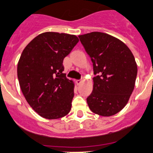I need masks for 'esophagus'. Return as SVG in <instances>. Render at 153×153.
Listing matches in <instances>:
<instances>
[{
	"label": "esophagus",
	"instance_id": "esophagus-1",
	"mask_svg": "<svg viewBox=\"0 0 153 153\" xmlns=\"http://www.w3.org/2000/svg\"><path fill=\"white\" fill-rule=\"evenodd\" d=\"M83 81V79H76V83L77 84V85H80L81 82H82Z\"/></svg>",
	"mask_w": 153,
	"mask_h": 153
}]
</instances>
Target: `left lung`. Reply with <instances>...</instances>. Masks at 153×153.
Returning a JSON list of instances; mask_svg holds the SVG:
<instances>
[{
  "mask_svg": "<svg viewBox=\"0 0 153 153\" xmlns=\"http://www.w3.org/2000/svg\"><path fill=\"white\" fill-rule=\"evenodd\" d=\"M93 64V89L86 99L89 108L99 115L118 113L134 91L137 65L134 55L123 42L99 32L79 36Z\"/></svg>",
  "mask_w": 153,
  "mask_h": 153,
  "instance_id": "left-lung-1",
  "label": "left lung"
}]
</instances>
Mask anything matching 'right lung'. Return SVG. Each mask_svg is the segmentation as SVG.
I'll list each match as a JSON object with an SVG mask.
<instances>
[{
    "label": "right lung",
    "mask_w": 153,
    "mask_h": 153,
    "mask_svg": "<svg viewBox=\"0 0 153 153\" xmlns=\"http://www.w3.org/2000/svg\"><path fill=\"white\" fill-rule=\"evenodd\" d=\"M78 42L74 35L47 32L22 51L17 65L19 86L29 105L41 117L58 119L71 111L74 83L63 74V61Z\"/></svg>",
    "instance_id": "obj_1"
}]
</instances>
